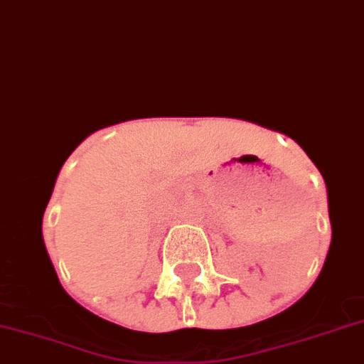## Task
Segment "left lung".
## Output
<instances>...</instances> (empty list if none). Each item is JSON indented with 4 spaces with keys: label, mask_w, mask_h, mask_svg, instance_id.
I'll return each instance as SVG.
<instances>
[{
    "label": "left lung",
    "mask_w": 364,
    "mask_h": 364,
    "mask_svg": "<svg viewBox=\"0 0 364 364\" xmlns=\"http://www.w3.org/2000/svg\"><path fill=\"white\" fill-rule=\"evenodd\" d=\"M291 138H293V139H294V141H296V144H300V141H298V139H296V138H294V136H293V134H291Z\"/></svg>",
    "instance_id": "left-lung-1"
}]
</instances>
